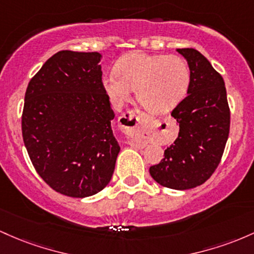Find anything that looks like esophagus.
<instances>
[{
  "mask_svg": "<svg viewBox=\"0 0 254 254\" xmlns=\"http://www.w3.org/2000/svg\"><path fill=\"white\" fill-rule=\"evenodd\" d=\"M151 121H152V118L146 115L145 113L139 112V110H130V112L125 113L120 118V127L127 135L136 136L140 130L150 126ZM130 145L135 147H140L141 142L134 139L130 142Z\"/></svg>",
  "mask_w": 254,
  "mask_h": 254,
  "instance_id": "obj_1",
  "label": "esophagus"
}]
</instances>
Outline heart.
I'll return each mask as SVG.
<instances>
[{"instance_id":"heart-1","label":"heart","mask_w":254,"mask_h":254,"mask_svg":"<svg viewBox=\"0 0 254 254\" xmlns=\"http://www.w3.org/2000/svg\"><path fill=\"white\" fill-rule=\"evenodd\" d=\"M114 72L103 78V89L110 102L120 107L134 90L138 103L147 112L164 114L186 96L190 68L181 56L133 51L120 58Z\"/></svg>"}]
</instances>
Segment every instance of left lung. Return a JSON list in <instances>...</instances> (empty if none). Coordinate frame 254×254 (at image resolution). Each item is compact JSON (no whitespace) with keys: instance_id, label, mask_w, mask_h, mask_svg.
Here are the masks:
<instances>
[{"instance_id":"left-lung-1","label":"left lung","mask_w":254,"mask_h":254,"mask_svg":"<svg viewBox=\"0 0 254 254\" xmlns=\"http://www.w3.org/2000/svg\"><path fill=\"white\" fill-rule=\"evenodd\" d=\"M190 67L187 97L172 116L179 135L164 150V158L150 167V175L162 186L190 190L204 184L218 167L229 135L230 112L222 75L195 49H176Z\"/></svg>"}]
</instances>
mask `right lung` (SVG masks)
<instances>
[{"label": "right lung", "instance_id": "right-lung-1", "mask_svg": "<svg viewBox=\"0 0 254 254\" xmlns=\"http://www.w3.org/2000/svg\"><path fill=\"white\" fill-rule=\"evenodd\" d=\"M101 60L99 53L59 51L25 93L21 128L31 162L51 189L73 198L101 192L120 152Z\"/></svg>", "mask_w": 254, "mask_h": 254}]
</instances>
